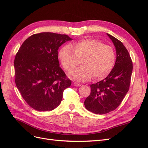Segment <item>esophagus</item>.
I'll use <instances>...</instances> for the list:
<instances>
[{
  "label": "esophagus",
  "instance_id": "esophagus-1",
  "mask_svg": "<svg viewBox=\"0 0 148 148\" xmlns=\"http://www.w3.org/2000/svg\"><path fill=\"white\" fill-rule=\"evenodd\" d=\"M73 84L74 85V86H80V84H79V83H76V82H73Z\"/></svg>",
  "mask_w": 148,
  "mask_h": 148
}]
</instances>
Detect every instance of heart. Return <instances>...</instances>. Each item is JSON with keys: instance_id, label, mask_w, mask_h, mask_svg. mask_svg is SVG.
<instances>
[{"instance_id": "1", "label": "heart", "mask_w": 148, "mask_h": 148, "mask_svg": "<svg viewBox=\"0 0 148 148\" xmlns=\"http://www.w3.org/2000/svg\"><path fill=\"white\" fill-rule=\"evenodd\" d=\"M59 59L64 69L70 71L79 64L82 66L70 73L71 78L87 81L94 76L101 79L108 75L115 63L114 48L95 39H84L71 47L65 46L59 52Z\"/></svg>"}]
</instances>
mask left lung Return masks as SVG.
Returning <instances> with one entry per match:
<instances>
[{
	"instance_id": "1",
	"label": "left lung",
	"mask_w": 148,
	"mask_h": 148,
	"mask_svg": "<svg viewBox=\"0 0 148 148\" xmlns=\"http://www.w3.org/2000/svg\"><path fill=\"white\" fill-rule=\"evenodd\" d=\"M107 35L116 49L115 65L105 79L91 85L90 95L84 102L86 109L96 114H105L117 108L129 90L133 70L126 47L117 38Z\"/></svg>"
}]
</instances>
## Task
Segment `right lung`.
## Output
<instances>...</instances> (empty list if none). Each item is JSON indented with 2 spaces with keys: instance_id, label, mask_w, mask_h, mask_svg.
<instances>
[{
  "instance_id": "1",
  "label": "right lung",
  "mask_w": 148,
  "mask_h": 148,
  "mask_svg": "<svg viewBox=\"0 0 148 148\" xmlns=\"http://www.w3.org/2000/svg\"><path fill=\"white\" fill-rule=\"evenodd\" d=\"M68 35L41 33L22 44L15 60V81L26 103L38 111L54 109L60 104L71 82L59 66L58 49Z\"/></svg>"
}]
</instances>
